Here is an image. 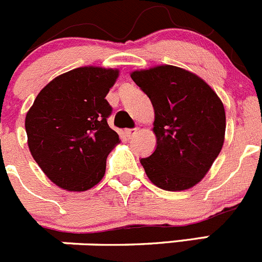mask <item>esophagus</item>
<instances>
[{
    "mask_svg": "<svg viewBox=\"0 0 262 262\" xmlns=\"http://www.w3.org/2000/svg\"><path fill=\"white\" fill-rule=\"evenodd\" d=\"M136 134H137V128H127V130H125V135L127 139H131V137L135 136Z\"/></svg>",
    "mask_w": 262,
    "mask_h": 262,
    "instance_id": "esophagus-1",
    "label": "esophagus"
}]
</instances>
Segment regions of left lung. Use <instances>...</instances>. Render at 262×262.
Here are the masks:
<instances>
[{"instance_id": "8db88e82", "label": "left lung", "mask_w": 262, "mask_h": 262, "mask_svg": "<svg viewBox=\"0 0 262 262\" xmlns=\"http://www.w3.org/2000/svg\"><path fill=\"white\" fill-rule=\"evenodd\" d=\"M154 107L157 147L140 160L149 180L183 191L206 176L224 144L225 111L216 93L185 69L160 64L131 72Z\"/></svg>"}]
</instances>
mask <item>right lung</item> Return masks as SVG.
<instances>
[{"instance_id":"right-lung-1","label":"right lung","mask_w":262,"mask_h":262,"mask_svg":"<svg viewBox=\"0 0 262 262\" xmlns=\"http://www.w3.org/2000/svg\"><path fill=\"white\" fill-rule=\"evenodd\" d=\"M117 69L85 66L54 77L25 117L28 146L44 174L67 191H86L102 181L111 150L120 142L108 126V92Z\"/></svg>"}]
</instances>
